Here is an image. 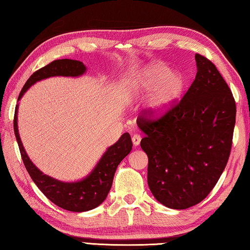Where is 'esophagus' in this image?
<instances>
[{
  "label": "esophagus",
  "instance_id": "1",
  "mask_svg": "<svg viewBox=\"0 0 250 250\" xmlns=\"http://www.w3.org/2000/svg\"><path fill=\"white\" fill-rule=\"evenodd\" d=\"M132 141V145L135 146H138L140 145V141H141V136L140 135H134L131 138Z\"/></svg>",
  "mask_w": 250,
  "mask_h": 250
}]
</instances>
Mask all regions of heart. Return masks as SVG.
I'll list each match as a JSON object with an SVG mask.
<instances>
[{"label": "heart", "instance_id": "heart-1", "mask_svg": "<svg viewBox=\"0 0 250 250\" xmlns=\"http://www.w3.org/2000/svg\"><path fill=\"white\" fill-rule=\"evenodd\" d=\"M186 87V78L179 71H169L166 65L153 63L139 73L127 87V97L136 100L149 93L146 112L150 118H160L180 98Z\"/></svg>", "mask_w": 250, "mask_h": 250}]
</instances>
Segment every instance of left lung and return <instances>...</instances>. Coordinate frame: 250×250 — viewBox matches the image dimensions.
<instances>
[{"label": "left lung", "mask_w": 250, "mask_h": 250, "mask_svg": "<svg viewBox=\"0 0 250 250\" xmlns=\"http://www.w3.org/2000/svg\"><path fill=\"white\" fill-rule=\"evenodd\" d=\"M197 72L178 104L151 121H137L152 194L171 209H187L216 186L230 156L236 105L216 65L196 54Z\"/></svg>", "instance_id": "1"}]
</instances>
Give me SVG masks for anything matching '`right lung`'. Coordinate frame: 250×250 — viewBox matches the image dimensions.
<instances>
[{
	"instance_id": "right-lung-1",
	"label": "right lung",
	"mask_w": 250,
	"mask_h": 250,
	"mask_svg": "<svg viewBox=\"0 0 250 250\" xmlns=\"http://www.w3.org/2000/svg\"><path fill=\"white\" fill-rule=\"evenodd\" d=\"M86 73V67L83 62L72 59H58L30 76L20 91L18 101L21 99L32 85L39 81L52 78V76H71L78 78ZM18 106L17 104L15 109L14 116V131L19 146L20 154H21L25 169L32 178L33 182L37 185L43 194L46 196L55 205L63 208L65 210L82 212L91 210L98 207L103 203L112 187L116 167L119 166L122 160L129 154L132 147V142L128 132H125L114 145L109 146L104 155L100 157L94 169L89 174L79 181L65 182L43 174L39 168L30 160L23 145L20 139L18 131Z\"/></svg>"
}]
</instances>
